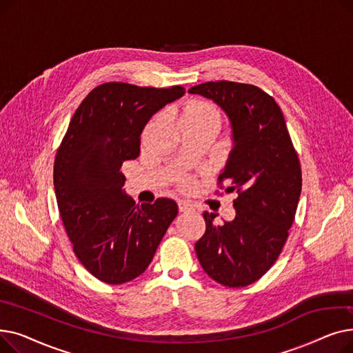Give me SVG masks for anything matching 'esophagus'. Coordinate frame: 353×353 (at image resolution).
<instances>
[{"label": "esophagus", "mask_w": 353, "mask_h": 353, "mask_svg": "<svg viewBox=\"0 0 353 353\" xmlns=\"http://www.w3.org/2000/svg\"><path fill=\"white\" fill-rule=\"evenodd\" d=\"M179 210L180 212H190V210H193V205H192V203L186 201V200H180L179 201Z\"/></svg>", "instance_id": "obj_1"}]
</instances>
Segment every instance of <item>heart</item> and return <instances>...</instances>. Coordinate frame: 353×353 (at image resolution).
<instances>
[{
	"instance_id": "obj_1",
	"label": "heart",
	"mask_w": 353,
	"mask_h": 353,
	"mask_svg": "<svg viewBox=\"0 0 353 353\" xmlns=\"http://www.w3.org/2000/svg\"><path fill=\"white\" fill-rule=\"evenodd\" d=\"M220 123L219 110L206 101L194 100L184 105L180 114V123Z\"/></svg>"
}]
</instances>
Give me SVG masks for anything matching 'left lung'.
Masks as SVG:
<instances>
[{
    "label": "left lung",
    "instance_id": "obj_1",
    "mask_svg": "<svg viewBox=\"0 0 353 353\" xmlns=\"http://www.w3.org/2000/svg\"><path fill=\"white\" fill-rule=\"evenodd\" d=\"M189 92L213 100L230 120L233 148L219 184L228 181L225 192L237 193L232 221L216 225V213H203L206 232L196 254L213 281L245 288L273 266L286 243L302 190L299 157L281 107L263 90L221 80Z\"/></svg>",
    "mask_w": 353,
    "mask_h": 353
}]
</instances>
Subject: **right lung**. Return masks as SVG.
I'll use <instances>...</instances> for the list:
<instances>
[{"label":"right lung","instance_id":"add662e5","mask_svg":"<svg viewBox=\"0 0 353 353\" xmlns=\"http://www.w3.org/2000/svg\"><path fill=\"white\" fill-rule=\"evenodd\" d=\"M183 94L181 85L104 83L81 101L59 147L54 189L63 225L81 265L104 283L140 276L177 216L172 199L136 205L120 169L139 157L147 121Z\"/></svg>","mask_w":353,"mask_h":353}]
</instances>
